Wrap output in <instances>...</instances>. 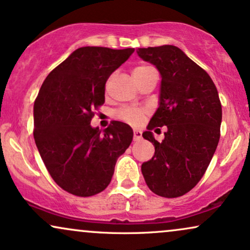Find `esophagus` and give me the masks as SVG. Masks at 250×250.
<instances>
[{"label": "esophagus", "instance_id": "34e87169", "mask_svg": "<svg viewBox=\"0 0 250 250\" xmlns=\"http://www.w3.org/2000/svg\"><path fill=\"white\" fill-rule=\"evenodd\" d=\"M140 138H142V132H140L139 130H134L133 131V140H134V142L139 140Z\"/></svg>", "mask_w": 250, "mask_h": 250}]
</instances>
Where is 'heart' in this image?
I'll return each instance as SVG.
<instances>
[{
  "mask_svg": "<svg viewBox=\"0 0 250 250\" xmlns=\"http://www.w3.org/2000/svg\"><path fill=\"white\" fill-rule=\"evenodd\" d=\"M149 70H152V67L146 66V65L137 66L136 69L133 70V77H134V76L144 75V73L149 71ZM117 114H118L119 119L124 120V122L128 123V124L137 125V124H139V123L144 119V117H145L146 112H145V110H143V108L128 106V107L120 108Z\"/></svg>",
  "mask_w": 250,
  "mask_h": 250,
  "instance_id": "b5f03b06",
  "label": "heart"
}]
</instances>
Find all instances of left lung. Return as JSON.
Wrapping results in <instances>:
<instances>
[{
	"label": "left lung",
	"mask_w": 250,
	"mask_h": 250,
	"mask_svg": "<svg viewBox=\"0 0 250 250\" xmlns=\"http://www.w3.org/2000/svg\"><path fill=\"white\" fill-rule=\"evenodd\" d=\"M138 55L161 75L160 104L144 139L154 157L142 165L148 188L164 198H178L204 177L220 139L222 108L209 75L174 45L139 48ZM167 126L159 143L150 131Z\"/></svg>",
	"instance_id": "8db88e82"
}]
</instances>
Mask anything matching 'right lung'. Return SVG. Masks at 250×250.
I'll list each match as a JSON object with an SVG mask.
<instances>
[{
    "instance_id": "add662e5",
    "label": "right lung",
    "mask_w": 250,
    "mask_h": 250,
    "mask_svg": "<svg viewBox=\"0 0 250 250\" xmlns=\"http://www.w3.org/2000/svg\"><path fill=\"white\" fill-rule=\"evenodd\" d=\"M133 48L83 46L56 66L34 103L35 143L49 174L62 189L77 196L104 190L117 159L130 146L133 131L113 120L104 131L91 127L105 102V84Z\"/></svg>"
}]
</instances>
